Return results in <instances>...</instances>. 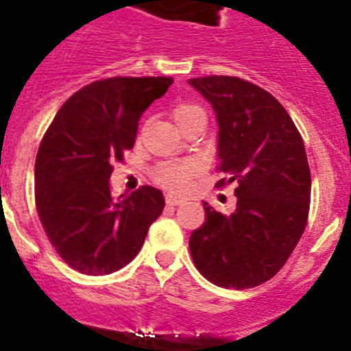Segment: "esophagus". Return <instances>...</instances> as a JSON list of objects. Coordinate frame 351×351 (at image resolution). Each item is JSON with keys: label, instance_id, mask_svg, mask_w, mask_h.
<instances>
[{"label": "esophagus", "instance_id": "34e87169", "mask_svg": "<svg viewBox=\"0 0 351 351\" xmlns=\"http://www.w3.org/2000/svg\"><path fill=\"white\" fill-rule=\"evenodd\" d=\"M182 199L175 197V195H166V204L168 206H180L182 204Z\"/></svg>", "mask_w": 351, "mask_h": 351}]
</instances>
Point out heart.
<instances>
[{
    "instance_id": "1",
    "label": "heart",
    "mask_w": 351,
    "mask_h": 351,
    "mask_svg": "<svg viewBox=\"0 0 351 351\" xmlns=\"http://www.w3.org/2000/svg\"><path fill=\"white\" fill-rule=\"evenodd\" d=\"M199 114H204V110L195 104H191V101H182L173 109V117L178 123V126H182L185 121L192 119ZM197 160H162L152 169V178L162 189L178 194V192L185 191L192 176L197 173Z\"/></svg>"
}]
</instances>
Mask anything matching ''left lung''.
<instances>
[{
    "label": "left lung",
    "mask_w": 351,
    "mask_h": 351,
    "mask_svg": "<svg viewBox=\"0 0 351 351\" xmlns=\"http://www.w3.org/2000/svg\"><path fill=\"white\" fill-rule=\"evenodd\" d=\"M218 117V189L235 183L237 208L221 215L204 202L206 221L189 241L195 268L225 289L267 282L303 235L312 178L304 143L280 101L235 76L189 80Z\"/></svg>",
    "instance_id": "8db88e82"
}]
</instances>
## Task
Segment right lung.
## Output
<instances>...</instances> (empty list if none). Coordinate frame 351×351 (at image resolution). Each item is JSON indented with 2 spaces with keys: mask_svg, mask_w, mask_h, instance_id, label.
Returning <instances> with one entry per match:
<instances>
[{
  "mask_svg": "<svg viewBox=\"0 0 351 351\" xmlns=\"http://www.w3.org/2000/svg\"><path fill=\"white\" fill-rule=\"evenodd\" d=\"M173 84L171 77L116 76L72 95L43 136L34 166L38 216L58 256L86 275L126 267L165 209L150 185L114 199V160L133 149L143 110Z\"/></svg>",
  "mask_w": 351,
  "mask_h": 351,
  "instance_id": "1",
  "label": "right lung"
}]
</instances>
